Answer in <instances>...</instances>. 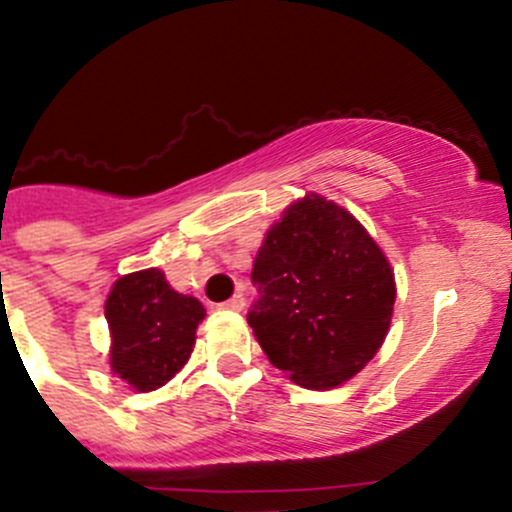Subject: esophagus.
<instances>
[{"instance_id":"obj_1","label":"esophagus","mask_w":512,"mask_h":512,"mask_svg":"<svg viewBox=\"0 0 512 512\" xmlns=\"http://www.w3.org/2000/svg\"><path fill=\"white\" fill-rule=\"evenodd\" d=\"M244 306H246V301H244V296H241V293L231 296L229 301L219 303V308H226V311H241V308H244Z\"/></svg>"}]
</instances>
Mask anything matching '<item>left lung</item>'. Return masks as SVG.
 Masks as SVG:
<instances>
[{"label":"left lung","mask_w":512,"mask_h":512,"mask_svg":"<svg viewBox=\"0 0 512 512\" xmlns=\"http://www.w3.org/2000/svg\"><path fill=\"white\" fill-rule=\"evenodd\" d=\"M249 326L293 383L326 391L356 376L391 328L396 278L386 254L343 206L306 194L258 249Z\"/></svg>","instance_id":"8db88e82"}]
</instances>
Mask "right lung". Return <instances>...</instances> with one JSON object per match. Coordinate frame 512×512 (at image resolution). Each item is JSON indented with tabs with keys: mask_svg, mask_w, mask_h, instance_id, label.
I'll list each match as a JSON object with an SVG mask.
<instances>
[{
	"mask_svg": "<svg viewBox=\"0 0 512 512\" xmlns=\"http://www.w3.org/2000/svg\"><path fill=\"white\" fill-rule=\"evenodd\" d=\"M111 333L109 366L141 393L156 391L189 361L206 311L174 291L159 268L121 276L104 303Z\"/></svg>",
	"mask_w": 512,
	"mask_h": 512,
	"instance_id": "1",
	"label": "right lung"
}]
</instances>
